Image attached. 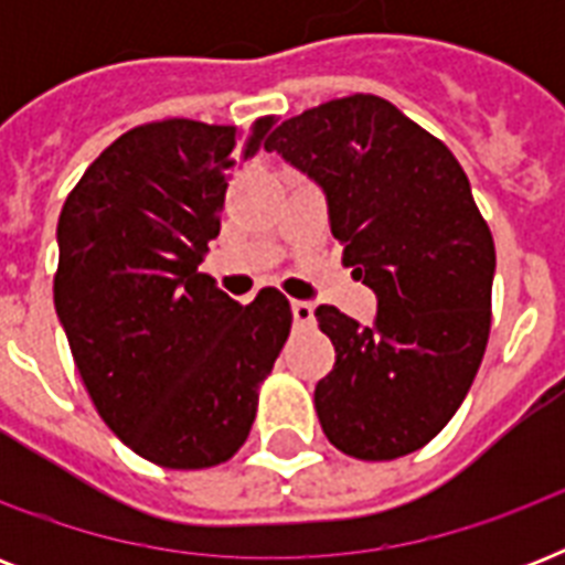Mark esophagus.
I'll use <instances>...</instances> for the list:
<instances>
[{"label": "esophagus", "mask_w": 565, "mask_h": 565, "mask_svg": "<svg viewBox=\"0 0 565 565\" xmlns=\"http://www.w3.org/2000/svg\"><path fill=\"white\" fill-rule=\"evenodd\" d=\"M292 319H296V326H310L313 322V305L310 301H292Z\"/></svg>", "instance_id": "1"}]
</instances>
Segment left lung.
<instances>
[{
	"mask_svg": "<svg viewBox=\"0 0 565 565\" xmlns=\"http://www.w3.org/2000/svg\"><path fill=\"white\" fill-rule=\"evenodd\" d=\"M264 149L322 188L343 264L377 296L372 326L317 308L337 352L319 425L358 460L411 455L463 404L490 340L495 246L463 167L370 93L284 119Z\"/></svg>",
	"mask_w": 565,
	"mask_h": 565,
	"instance_id": "left-lung-1",
	"label": "left lung"
}]
</instances>
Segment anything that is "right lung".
<instances>
[{
  "label": "right lung",
  "mask_w": 565,
  "mask_h": 565,
  "mask_svg": "<svg viewBox=\"0 0 565 565\" xmlns=\"http://www.w3.org/2000/svg\"><path fill=\"white\" fill-rule=\"evenodd\" d=\"M146 122L87 167L57 220L55 310L96 411L135 455L207 469L237 455L292 326L266 287L239 305L199 273L228 172L273 128Z\"/></svg>",
  "instance_id": "obj_1"
}]
</instances>
